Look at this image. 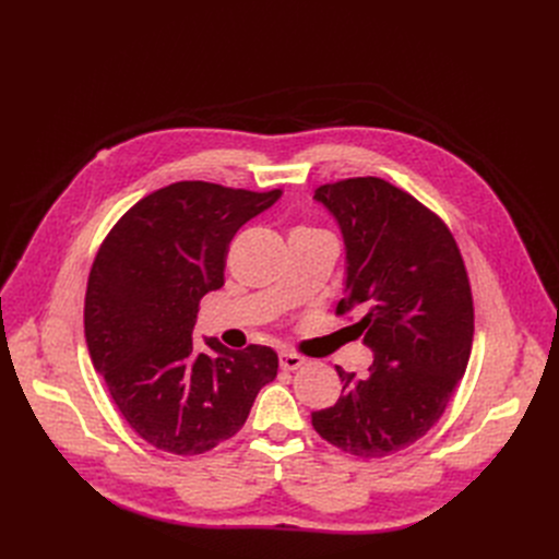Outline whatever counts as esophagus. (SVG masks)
I'll return each instance as SVG.
<instances>
[{
  "instance_id": "1",
  "label": "esophagus",
  "mask_w": 559,
  "mask_h": 559,
  "mask_svg": "<svg viewBox=\"0 0 559 559\" xmlns=\"http://www.w3.org/2000/svg\"><path fill=\"white\" fill-rule=\"evenodd\" d=\"M278 362H281V369L295 371V369H299V367L306 365V358L299 356V354H292V350H281V354H278Z\"/></svg>"
}]
</instances>
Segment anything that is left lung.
Wrapping results in <instances>:
<instances>
[{"instance_id":"obj_1","label":"left lung","mask_w":559,"mask_h":559,"mask_svg":"<svg viewBox=\"0 0 559 559\" xmlns=\"http://www.w3.org/2000/svg\"><path fill=\"white\" fill-rule=\"evenodd\" d=\"M314 199L340 222L354 329L373 350L365 378L335 367L342 396L312 413L329 444L365 460L415 444L447 413L474 344V297L444 219L378 176L319 186Z\"/></svg>"}]
</instances>
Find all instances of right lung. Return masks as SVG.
<instances>
[{
	"label": "right lung",
	"instance_id": "obj_1",
	"mask_svg": "<svg viewBox=\"0 0 559 559\" xmlns=\"http://www.w3.org/2000/svg\"><path fill=\"white\" fill-rule=\"evenodd\" d=\"M281 197L179 181L140 199L102 242L83 324L95 369L127 424L160 451L199 455L238 432L276 378L270 346L192 340L199 301L224 285L233 235Z\"/></svg>",
	"mask_w": 559,
	"mask_h": 559
}]
</instances>
